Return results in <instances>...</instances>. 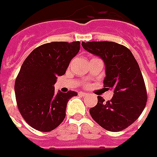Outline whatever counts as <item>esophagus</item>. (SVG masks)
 Wrapping results in <instances>:
<instances>
[{"label":"esophagus","mask_w":157,"mask_h":157,"mask_svg":"<svg viewBox=\"0 0 157 157\" xmlns=\"http://www.w3.org/2000/svg\"><path fill=\"white\" fill-rule=\"evenodd\" d=\"M78 94H80V95H83V96H85V95H87V93H84V92H79Z\"/></svg>","instance_id":"obj_1"}]
</instances>
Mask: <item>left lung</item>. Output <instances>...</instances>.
<instances>
[{
	"label": "left lung",
	"mask_w": 157,
	"mask_h": 157,
	"mask_svg": "<svg viewBox=\"0 0 157 157\" xmlns=\"http://www.w3.org/2000/svg\"><path fill=\"white\" fill-rule=\"evenodd\" d=\"M84 49L99 56L105 65V89L114 91L111 101L98 96L90 109L92 118L103 128L118 132L140 116L147 101V92L137 61L126 46L110 41L82 42Z\"/></svg>",
	"instance_id": "left-lung-1"
}]
</instances>
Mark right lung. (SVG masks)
I'll return each instance as SVG.
<instances>
[{
    "label": "right lung",
    "mask_w": 157,
    "mask_h": 157,
    "mask_svg": "<svg viewBox=\"0 0 157 157\" xmlns=\"http://www.w3.org/2000/svg\"><path fill=\"white\" fill-rule=\"evenodd\" d=\"M79 49V41L51 42L38 46L24 60L14 90L21 115L34 129L50 132L65 118L67 101L78 94L56 93L54 84Z\"/></svg>",
    "instance_id": "obj_1"
}]
</instances>
